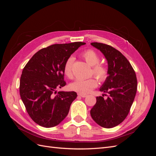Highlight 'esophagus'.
Here are the masks:
<instances>
[{
  "label": "esophagus",
  "mask_w": 156,
  "mask_h": 156,
  "mask_svg": "<svg viewBox=\"0 0 156 156\" xmlns=\"http://www.w3.org/2000/svg\"><path fill=\"white\" fill-rule=\"evenodd\" d=\"M78 96H81L82 98H85V97L87 96L86 94H80V93H78Z\"/></svg>",
  "instance_id": "esophagus-1"
}]
</instances>
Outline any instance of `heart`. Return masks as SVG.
Segmentation results:
<instances>
[{
  "mask_svg": "<svg viewBox=\"0 0 156 156\" xmlns=\"http://www.w3.org/2000/svg\"><path fill=\"white\" fill-rule=\"evenodd\" d=\"M82 56L86 62L90 66H92V73L96 75L100 81L103 82L108 76V69L105 64L100 63V56L95 51L87 49L82 53ZM74 61L73 56H70L64 65V73L65 75L72 79L73 77L72 66ZM98 86V81L95 77L89 79H78L70 84V88L73 91L80 94H85L90 92L94 88Z\"/></svg>",
  "mask_w": 156,
  "mask_h": 156,
  "instance_id": "1",
  "label": "heart"
}]
</instances>
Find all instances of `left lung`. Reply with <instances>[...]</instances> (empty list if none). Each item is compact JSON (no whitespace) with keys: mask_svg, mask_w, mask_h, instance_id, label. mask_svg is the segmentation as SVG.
Listing matches in <instances>:
<instances>
[{"mask_svg":"<svg viewBox=\"0 0 156 156\" xmlns=\"http://www.w3.org/2000/svg\"><path fill=\"white\" fill-rule=\"evenodd\" d=\"M91 45L101 51L108 62V76L100 90L107 99L96 98L90 111L92 119L100 126L111 128L123 122L130 111L137 88V80L131 64L119 51L102 43Z\"/></svg>","mask_w":156,"mask_h":156,"instance_id":"left-lung-1","label":"left lung"}]
</instances>
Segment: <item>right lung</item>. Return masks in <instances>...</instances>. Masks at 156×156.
Instances as JSON below:
<instances>
[{
	"instance_id": "1",
	"label": "right lung",
	"mask_w": 156,
	"mask_h": 156,
	"mask_svg": "<svg viewBox=\"0 0 156 156\" xmlns=\"http://www.w3.org/2000/svg\"><path fill=\"white\" fill-rule=\"evenodd\" d=\"M83 42L54 44L36 53L23 68L20 79L21 100L32 120L45 127L57 126L68 115L75 92H56L64 87V65Z\"/></svg>"
}]
</instances>
